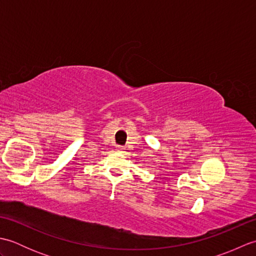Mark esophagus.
<instances>
[{"label":"esophagus","mask_w":256,"mask_h":256,"mask_svg":"<svg viewBox=\"0 0 256 256\" xmlns=\"http://www.w3.org/2000/svg\"><path fill=\"white\" fill-rule=\"evenodd\" d=\"M124 148H123V146H116V152H118V153H124Z\"/></svg>","instance_id":"esophagus-1"}]
</instances>
